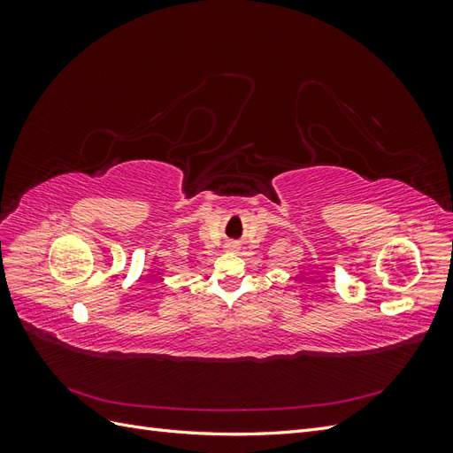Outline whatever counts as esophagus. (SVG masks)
Returning a JSON list of instances; mask_svg holds the SVG:
<instances>
[{"label":"esophagus","instance_id":"1","mask_svg":"<svg viewBox=\"0 0 453 453\" xmlns=\"http://www.w3.org/2000/svg\"><path fill=\"white\" fill-rule=\"evenodd\" d=\"M238 248H240V245H238L236 242H228V243H226V250H228V251H238Z\"/></svg>","mask_w":453,"mask_h":453}]
</instances>
